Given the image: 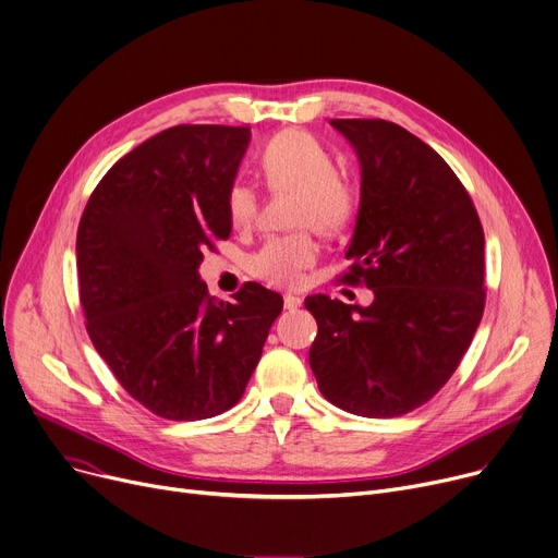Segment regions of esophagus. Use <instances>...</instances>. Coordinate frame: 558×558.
Returning a JSON list of instances; mask_svg holds the SVG:
<instances>
[{
	"label": "esophagus",
	"mask_w": 558,
	"mask_h": 558,
	"mask_svg": "<svg viewBox=\"0 0 558 558\" xmlns=\"http://www.w3.org/2000/svg\"><path fill=\"white\" fill-rule=\"evenodd\" d=\"M302 302H304V299L299 296V294H292V292H288V294L283 296V306H286L288 311H296L299 306H302Z\"/></svg>",
	"instance_id": "esophagus-1"
}]
</instances>
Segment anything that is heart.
<instances>
[{"mask_svg": "<svg viewBox=\"0 0 558 558\" xmlns=\"http://www.w3.org/2000/svg\"><path fill=\"white\" fill-rule=\"evenodd\" d=\"M262 177L270 190H294L292 221L315 226L322 232L344 228L357 205L355 187L337 174L332 154L308 132L286 130L272 136L259 156ZM228 214L236 230H245L256 217V192L247 183H234L228 192ZM319 243L308 230L272 236L252 259L256 277L272 286L296 288L317 262Z\"/></svg>", "mask_w": 558, "mask_h": 558, "instance_id": "b5f03b06", "label": "heart"}]
</instances>
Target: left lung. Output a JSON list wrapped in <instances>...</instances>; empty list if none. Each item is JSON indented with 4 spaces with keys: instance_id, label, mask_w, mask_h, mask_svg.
Masks as SVG:
<instances>
[{
    "instance_id": "left-lung-1",
    "label": "left lung",
    "mask_w": 558,
    "mask_h": 558,
    "mask_svg": "<svg viewBox=\"0 0 558 558\" xmlns=\"http://www.w3.org/2000/svg\"><path fill=\"white\" fill-rule=\"evenodd\" d=\"M357 154L360 211L347 283L373 290L349 306L315 294L311 368L328 402L396 417L432 400L458 368L485 311V234L466 190L396 122L330 120Z\"/></svg>"
}]
</instances>
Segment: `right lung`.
Listing matches in <instances>:
<instances>
[{
  "instance_id": "1",
  "label": "right lung",
  "mask_w": 558,
  "mask_h": 558,
  "mask_svg": "<svg viewBox=\"0 0 558 558\" xmlns=\"http://www.w3.org/2000/svg\"><path fill=\"white\" fill-rule=\"evenodd\" d=\"M250 126L179 124L122 156L77 228L80 304L96 351L122 389L167 420L232 409L283 308L247 281L209 296L203 252L228 239V192Z\"/></svg>"
}]
</instances>
